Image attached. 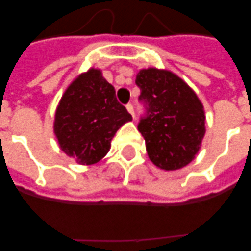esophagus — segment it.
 Masks as SVG:
<instances>
[{"label":"esophagus","instance_id":"34e87169","mask_svg":"<svg viewBox=\"0 0 251 251\" xmlns=\"http://www.w3.org/2000/svg\"><path fill=\"white\" fill-rule=\"evenodd\" d=\"M126 109H127V112H129V113L131 114V116H133V118L135 117V113H134V106H133V104H127V105H126Z\"/></svg>","mask_w":251,"mask_h":251}]
</instances>
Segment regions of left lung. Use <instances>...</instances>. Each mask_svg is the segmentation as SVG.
Masks as SVG:
<instances>
[{"label":"left lung","instance_id":"8db88e82","mask_svg":"<svg viewBox=\"0 0 251 251\" xmlns=\"http://www.w3.org/2000/svg\"><path fill=\"white\" fill-rule=\"evenodd\" d=\"M139 102L145 112L138 130L150 160L176 171L194 159L204 135V112L194 91L171 72L145 69L138 73Z\"/></svg>","mask_w":251,"mask_h":251}]
</instances>
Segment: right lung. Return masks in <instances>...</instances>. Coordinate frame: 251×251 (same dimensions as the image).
Segmentation results:
<instances>
[{
    "label": "right lung",
    "instance_id": "add662e5",
    "mask_svg": "<svg viewBox=\"0 0 251 251\" xmlns=\"http://www.w3.org/2000/svg\"><path fill=\"white\" fill-rule=\"evenodd\" d=\"M131 116L116 98L114 87L100 70L91 69L73 82L61 99L54 133L61 150L80 164L105 156L110 141Z\"/></svg>",
    "mask_w": 251,
    "mask_h": 251
}]
</instances>
